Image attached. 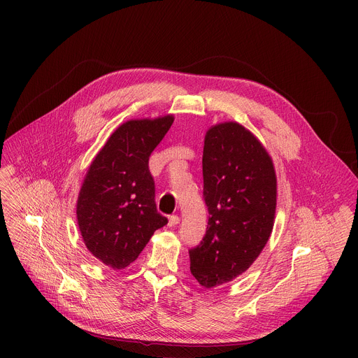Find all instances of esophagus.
<instances>
[{
    "label": "esophagus",
    "mask_w": 358,
    "mask_h": 358,
    "mask_svg": "<svg viewBox=\"0 0 358 358\" xmlns=\"http://www.w3.org/2000/svg\"><path fill=\"white\" fill-rule=\"evenodd\" d=\"M180 224V218L177 215H173L169 218V227H176Z\"/></svg>",
    "instance_id": "obj_1"
}]
</instances>
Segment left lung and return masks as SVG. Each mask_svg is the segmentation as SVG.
I'll use <instances>...</instances> for the list:
<instances>
[{
    "instance_id": "obj_1",
    "label": "left lung",
    "mask_w": 358,
    "mask_h": 358,
    "mask_svg": "<svg viewBox=\"0 0 358 358\" xmlns=\"http://www.w3.org/2000/svg\"><path fill=\"white\" fill-rule=\"evenodd\" d=\"M208 225L189 249V271L211 289L243 273L265 248L275 221L278 181L262 143L236 122L208 129L202 152Z\"/></svg>"
}]
</instances>
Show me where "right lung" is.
I'll use <instances>...</instances> for the list:
<instances>
[{
	"label": "right lung",
	"mask_w": 358,
	"mask_h": 358,
	"mask_svg": "<svg viewBox=\"0 0 358 358\" xmlns=\"http://www.w3.org/2000/svg\"><path fill=\"white\" fill-rule=\"evenodd\" d=\"M173 122L166 115L122 123L87 169L76 218L87 250L106 266L127 268L169 222L157 213L148 157Z\"/></svg>",
	"instance_id": "right-lung-1"
}]
</instances>
